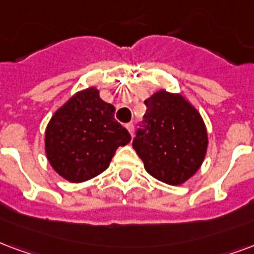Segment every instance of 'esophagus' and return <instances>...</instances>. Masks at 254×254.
<instances>
[{"label": "esophagus", "instance_id": "obj_1", "mask_svg": "<svg viewBox=\"0 0 254 254\" xmlns=\"http://www.w3.org/2000/svg\"><path fill=\"white\" fill-rule=\"evenodd\" d=\"M127 132L130 133V136H133V133H134V125L133 124H127Z\"/></svg>", "mask_w": 254, "mask_h": 254}]
</instances>
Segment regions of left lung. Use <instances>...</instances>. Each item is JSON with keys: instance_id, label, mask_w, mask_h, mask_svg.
I'll list each match as a JSON object with an SVG mask.
<instances>
[{"instance_id": "1", "label": "left lung", "mask_w": 254, "mask_h": 254, "mask_svg": "<svg viewBox=\"0 0 254 254\" xmlns=\"http://www.w3.org/2000/svg\"><path fill=\"white\" fill-rule=\"evenodd\" d=\"M145 106L144 125L137 130L133 148L148 174L167 185H183L206 156L203 118L183 95L165 90L145 99Z\"/></svg>"}]
</instances>
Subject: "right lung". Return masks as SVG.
Returning a JSON list of instances; mask_svg holds the SVG:
<instances>
[{
    "mask_svg": "<svg viewBox=\"0 0 254 254\" xmlns=\"http://www.w3.org/2000/svg\"><path fill=\"white\" fill-rule=\"evenodd\" d=\"M114 112L95 87L76 93L56 110L46 129V155L62 178L71 183L93 179L108 168L118 146L130 141Z\"/></svg>",
    "mask_w": 254,
    "mask_h": 254,
    "instance_id": "right-lung-1",
    "label": "right lung"
}]
</instances>
